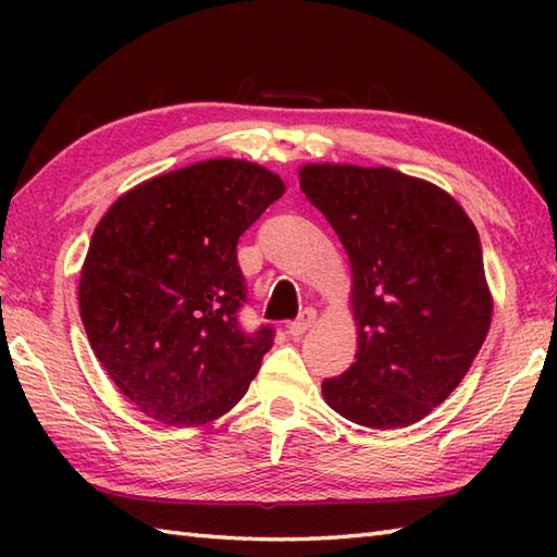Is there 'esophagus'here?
I'll list each match as a JSON object with an SVG mask.
<instances>
[{
  "label": "esophagus",
  "mask_w": 557,
  "mask_h": 557,
  "mask_svg": "<svg viewBox=\"0 0 557 557\" xmlns=\"http://www.w3.org/2000/svg\"><path fill=\"white\" fill-rule=\"evenodd\" d=\"M313 323H315V311H313V309H304V311L299 313L297 321H292V323L287 325V327H289V335L299 337V335H304L306 330H309Z\"/></svg>",
  "instance_id": "1"
}]
</instances>
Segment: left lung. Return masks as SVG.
I'll return each instance as SVG.
<instances>
[{
    "label": "left lung",
    "mask_w": 557,
    "mask_h": 557,
    "mask_svg": "<svg viewBox=\"0 0 557 557\" xmlns=\"http://www.w3.org/2000/svg\"><path fill=\"white\" fill-rule=\"evenodd\" d=\"M306 198L349 256L359 351L325 377L342 417L405 429L443 405L491 325V294L474 222L453 196L389 168L309 164Z\"/></svg>",
    "instance_id": "left-lung-1"
}]
</instances>
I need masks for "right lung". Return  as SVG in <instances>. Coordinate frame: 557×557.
I'll return each mask as SVG.
<instances>
[{"label": "right lung", "instance_id": "obj_1", "mask_svg": "<svg viewBox=\"0 0 557 557\" xmlns=\"http://www.w3.org/2000/svg\"><path fill=\"white\" fill-rule=\"evenodd\" d=\"M285 191L244 160H206L138 184L92 232L81 321L114 385L170 425H198L239 401L275 327L246 330L239 236Z\"/></svg>", "mask_w": 557, "mask_h": 557}]
</instances>
